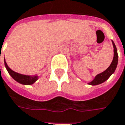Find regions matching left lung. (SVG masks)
Segmentation results:
<instances>
[{
    "mask_svg": "<svg viewBox=\"0 0 125 125\" xmlns=\"http://www.w3.org/2000/svg\"><path fill=\"white\" fill-rule=\"evenodd\" d=\"M112 41V44L114 46V58L112 60V62L110 64L109 66L106 68V70L97 75L91 82H88V84L89 85L95 86V85H98V84H100L104 82L105 81H106L109 78L110 76L112 74H114V73L115 71V69L117 68V65H118V51H117L116 46L115 45L114 41Z\"/></svg>",
    "mask_w": 125,
    "mask_h": 125,
    "instance_id": "obj_1",
    "label": "left lung"
}]
</instances>
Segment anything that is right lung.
I'll return each mask as SVG.
<instances>
[{
	"instance_id": "right-lung-1",
	"label": "right lung",
	"mask_w": 125,
	"mask_h": 125,
	"mask_svg": "<svg viewBox=\"0 0 125 125\" xmlns=\"http://www.w3.org/2000/svg\"><path fill=\"white\" fill-rule=\"evenodd\" d=\"M4 62H5V68L7 72L9 73V74L11 75L14 80L20 84H23V85H32L34 83H35V82L39 79V76L37 75H23V74H20L16 72H14L7 66L5 59H4Z\"/></svg>"
}]
</instances>
